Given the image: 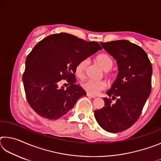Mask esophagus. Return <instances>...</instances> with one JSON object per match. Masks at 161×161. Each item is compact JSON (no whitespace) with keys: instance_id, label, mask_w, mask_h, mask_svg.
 I'll return each instance as SVG.
<instances>
[{"instance_id":"34e87169","label":"esophagus","mask_w":161,"mask_h":161,"mask_svg":"<svg viewBox=\"0 0 161 161\" xmlns=\"http://www.w3.org/2000/svg\"><path fill=\"white\" fill-rule=\"evenodd\" d=\"M86 96L89 97H92V98H96V96H94V95H92L91 94H89V93H86Z\"/></svg>"}]
</instances>
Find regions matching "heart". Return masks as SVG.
I'll list each match as a JSON object with an SVG mask.
<instances>
[{
	"label": "heart",
	"mask_w": 161,
	"mask_h": 161,
	"mask_svg": "<svg viewBox=\"0 0 161 161\" xmlns=\"http://www.w3.org/2000/svg\"><path fill=\"white\" fill-rule=\"evenodd\" d=\"M94 62L102 68V69L105 71V75L107 77H110V74L107 71L110 70L113 67L114 62L113 59H111V57L107 54L102 53L97 55L94 58ZM86 67V60H81L76 64L75 67V74L79 77H82L85 69ZM81 87L85 90L86 92L91 94H97L99 92L103 89H104L107 87V83L104 81H92V80H86L84 81V82L81 83Z\"/></svg>",
	"instance_id": "heart-1"
}]
</instances>
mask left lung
<instances>
[{
  "label": "left lung",
  "mask_w": 161,
  "mask_h": 161,
  "mask_svg": "<svg viewBox=\"0 0 161 161\" xmlns=\"http://www.w3.org/2000/svg\"><path fill=\"white\" fill-rule=\"evenodd\" d=\"M101 45L116 60L119 74L107 92L111 98H103L104 107L95 110L94 116L103 130L119 133L134 124L142 112L151 91L152 65L146 52L128 40Z\"/></svg>",
  "instance_id": "8db88e82"
}]
</instances>
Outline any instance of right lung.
Wrapping results in <instances>:
<instances>
[{
  "label": "right lung",
  "mask_w": 161,
  "mask_h": 161,
  "mask_svg": "<svg viewBox=\"0 0 161 161\" xmlns=\"http://www.w3.org/2000/svg\"><path fill=\"white\" fill-rule=\"evenodd\" d=\"M97 42H87L61 32L44 38L35 46L25 60L23 75L27 101L38 115L50 120L64 116L86 92L76 84L75 67L79 62L102 50ZM62 79L70 83L64 90Z\"/></svg>",
  "instance_id": "obj_1"
}]
</instances>
